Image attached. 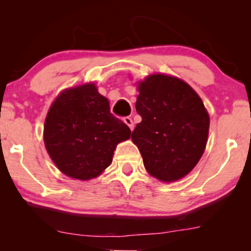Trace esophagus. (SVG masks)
<instances>
[{"label": "esophagus", "instance_id": "34e87169", "mask_svg": "<svg viewBox=\"0 0 251 251\" xmlns=\"http://www.w3.org/2000/svg\"><path fill=\"white\" fill-rule=\"evenodd\" d=\"M123 121H125V123L126 126H129L130 129H133V122H132V119L131 118H129V116H126V118H125L123 119Z\"/></svg>", "mask_w": 251, "mask_h": 251}]
</instances>
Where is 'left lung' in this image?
I'll return each mask as SVG.
<instances>
[{
    "instance_id": "8db88e82",
    "label": "left lung",
    "mask_w": 251,
    "mask_h": 251,
    "mask_svg": "<svg viewBox=\"0 0 251 251\" xmlns=\"http://www.w3.org/2000/svg\"><path fill=\"white\" fill-rule=\"evenodd\" d=\"M136 111L142 122L131 139L151 176L175 181L200 161L209 133V114L199 95L180 78L153 74L138 82Z\"/></svg>"
}]
</instances>
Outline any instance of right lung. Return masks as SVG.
I'll return each mask as SVG.
<instances>
[{
	"instance_id": "add662e5",
	"label": "right lung",
	"mask_w": 251,
	"mask_h": 251,
	"mask_svg": "<svg viewBox=\"0 0 251 251\" xmlns=\"http://www.w3.org/2000/svg\"><path fill=\"white\" fill-rule=\"evenodd\" d=\"M129 126L111 113L107 98L94 83L64 90L52 102L43 138L51 160L71 178L89 180L112 163L119 143L130 138Z\"/></svg>"
}]
</instances>
